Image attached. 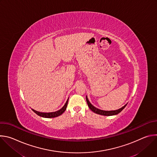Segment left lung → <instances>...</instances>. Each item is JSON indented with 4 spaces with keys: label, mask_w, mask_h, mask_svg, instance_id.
Instances as JSON below:
<instances>
[{
    "label": "left lung",
    "mask_w": 157,
    "mask_h": 157,
    "mask_svg": "<svg viewBox=\"0 0 157 157\" xmlns=\"http://www.w3.org/2000/svg\"><path fill=\"white\" fill-rule=\"evenodd\" d=\"M86 102H87V104L88 105V107H89V109H90L93 112H94V113L96 114H100V115H102V116H114V115H116L117 114H119V113H121V112L125 108V107L127 105V104H125L124 107H122V108L119 109H117V110H110V111H106V110H100L99 109H97L96 107H95L94 106H93L91 103L89 101L87 96L86 97Z\"/></svg>",
    "instance_id": "left-lung-1"
}]
</instances>
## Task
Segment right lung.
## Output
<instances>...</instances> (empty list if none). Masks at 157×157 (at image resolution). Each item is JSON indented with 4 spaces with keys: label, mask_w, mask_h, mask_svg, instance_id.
<instances>
[{
    "label": "right lung",
    "mask_w": 157,
    "mask_h": 157,
    "mask_svg": "<svg viewBox=\"0 0 157 157\" xmlns=\"http://www.w3.org/2000/svg\"><path fill=\"white\" fill-rule=\"evenodd\" d=\"M68 99L67 100L66 104H64V105L59 110L56 111V112H53V113H40V112L36 111L33 109H32V110L35 113H36L38 116H41L42 117H45V118H53V117H56L58 116H59L60 115H61L66 110L67 105H68Z\"/></svg>",
    "instance_id": "1"
}]
</instances>
